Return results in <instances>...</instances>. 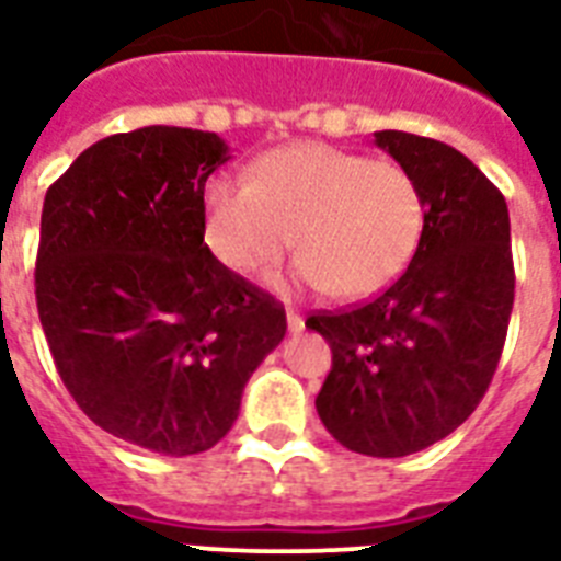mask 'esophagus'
I'll list each match as a JSON object with an SVG mask.
<instances>
[{"label": "esophagus", "instance_id": "obj_1", "mask_svg": "<svg viewBox=\"0 0 561 561\" xmlns=\"http://www.w3.org/2000/svg\"><path fill=\"white\" fill-rule=\"evenodd\" d=\"M302 329H306V320H302V317H299L297 311H288V332L290 334H299V332H302Z\"/></svg>", "mask_w": 561, "mask_h": 561}]
</instances>
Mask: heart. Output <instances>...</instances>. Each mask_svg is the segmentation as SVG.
I'll return each instance as SVG.
<instances>
[{"mask_svg": "<svg viewBox=\"0 0 561 561\" xmlns=\"http://www.w3.org/2000/svg\"><path fill=\"white\" fill-rule=\"evenodd\" d=\"M201 206L203 241L227 271H262L297 232V279L341 299L390 288L425 229L422 188L401 162L325 142L264 153L253 180L211 174Z\"/></svg>", "mask_w": 561, "mask_h": 561, "instance_id": "1", "label": "heart"}]
</instances>
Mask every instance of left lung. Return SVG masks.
<instances>
[{"label":"left lung","instance_id":"obj_1","mask_svg":"<svg viewBox=\"0 0 561 561\" xmlns=\"http://www.w3.org/2000/svg\"><path fill=\"white\" fill-rule=\"evenodd\" d=\"M375 145L422 188V241L373 302L306 325L332 346L314 401L325 431L350 451L404 457L457 431L495 375L515 299L510 209L451 145L404 130Z\"/></svg>","mask_w":561,"mask_h":561}]
</instances>
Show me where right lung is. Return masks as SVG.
<instances>
[{
	"instance_id": "1",
	"label": "right lung",
	"mask_w": 561,
	"mask_h": 561,
	"mask_svg": "<svg viewBox=\"0 0 561 561\" xmlns=\"http://www.w3.org/2000/svg\"><path fill=\"white\" fill-rule=\"evenodd\" d=\"M229 160L218 134L151 125L90 145L46 192L34 288L78 408L145 451H209L285 308L203 244L201 194Z\"/></svg>"
}]
</instances>
